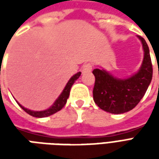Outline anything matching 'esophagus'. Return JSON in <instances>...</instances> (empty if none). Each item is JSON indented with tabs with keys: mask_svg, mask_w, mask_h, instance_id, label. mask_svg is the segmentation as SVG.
Returning <instances> with one entry per match:
<instances>
[{
	"mask_svg": "<svg viewBox=\"0 0 159 159\" xmlns=\"http://www.w3.org/2000/svg\"><path fill=\"white\" fill-rule=\"evenodd\" d=\"M92 67H93V66H92L91 63H87L85 65H83L82 71H83V73H86L89 72V71H91V70H92Z\"/></svg>",
	"mask_w": 159,
	"mask_h": 159,
	"instance_id": "34e87169",
	"label": "esophagus"
}]
</instances>
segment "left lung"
<instances>
[{
    "instance_id": "left-lung-1",
    "label": "left lung",
    "mask_w": 159,
    "mask_h": 159,
    "mask_svg": "<svg viewBox=\"0 0 159 159\" xmlns=\"http://www.w3.org/2000/svg\"><path fill=\"white\" fill-rule=\"evenodd\" d=\"M144 49V59L139 71L127 79H118L105 70L94 69L93 100L100 109L113 114H121L136 107L147 92L152 78V65L149 48L139 36Z\"/></svg>"
}]
</instances>
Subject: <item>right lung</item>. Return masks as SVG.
Instances as JSON below:
<instances>
[{
  "instance_id": "1",
  "label": "right lung",
  "mask_w": 159,
  "mask_h": 159,
  "mask_svg": "<svg viewBox=\"0 0 159 159\" xmlns=\"http://www.w3.org/2000/svg\"><path fill=\"white\" fill-rule=\"evenodd\" d=\"M81 76V72H77L76 74H75L74 76L69 80V82L67 83L66 84V88L64 89L63 92L61 93V94L59 95V98L55 100V102L53 103L52 107H49L48 109H47L45 111H30L27 108H25L24 107H22L21 105L19 103V106L23 110L25 111V112L32 116V117H48V116H51L52 114L56 113L57 111H59L62 109L63 107H65V105L66 104V101H67V99L69 98V94H70V89L72 87L73 83L76 82V80L79 78V76Z\"/></svg>"
}]
</instances>
